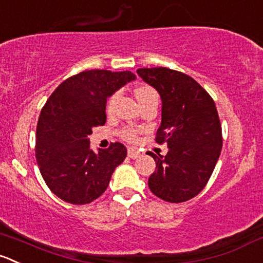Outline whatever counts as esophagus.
I'll list each match as a JSON object with an SVG mask.
<instances>
[{
	"instance_id": "obj_1",
	"label": "esophagus",
	"mask_w": 263,
	"mask_h": 263,
	"mask_svg": "<svg viewBox=\"0 0 263 263\" xmlns=\"http://www.w3.org/2000/svg\"><path fill=\"white\" fill-rule=\"evenodd\" d=\"M140 155H141V152H139L137 149H135V147H128V157L132 158V159H136V158H139Z\"/></svg>"
}]
</instances>
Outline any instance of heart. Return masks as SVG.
Returning <instances> with one entry per match:
<instances>
[{
  "label": "heart",
  "instance_id": "b5f03b06",
  "mask_svg": "<svg viewBox=\"0 0 263 263\" xmlns=\"http://www.w3.org/2000/svg\"><path fill=\"white\" fill-rule=\"evenodd\" d=\"M149 91H153V88L147 87V86H141V87H137L136 88L135 93H136V98L137 99H141L142 96H144L145 93L149 92ZM117 99H118V93H113V95H111L110 98H109L108 104H106V110H108L109 113H110V111H113L114 105H116ZM121 135H122V137H124V139H127V140H131V141H134V140L136 139V135H135L134 129L124 128V129H122Z\"/></svg>",
  "mask_w": 263,
  "mask_h": 263
}]
</instances>
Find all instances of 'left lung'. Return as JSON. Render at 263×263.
I'll use <instances>...</instances> for the list:
<instances>
[{
    "label": "left lung",
    "instance_id": "8db88e82",
    "mask_svg": "<svg viewBox=\"0 0 263 263\" xmlns=\"http://www.w3.org/2000/svg\"><path fill=\"white\" fill-rule=\"evenodd\" d=\"M137 74L159 93L162 122L155 141L168 146L164 157L147 152L157 164L149 189L165 202H186L207 185L222 149L215 101L195 80L177 70L141 68Z\"/></svg>",
    "mask_w": 263,
    "mask_h": 263
}]
</instances>
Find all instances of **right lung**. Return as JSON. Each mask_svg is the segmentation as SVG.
<instances>
[{"instance_id": "right-lung-1", "label": "right lung", "mask_w": 263, "mask_h": 263, "mask_svg": "<svg viewBox=\"0 0 263 263\" xmlns=\"http://www.w3.org/2000/svg\"><path fill=\"white\" fill-rule=\"evenodd\" d=\"M135 80L128 70H86L60 83L46 101L35 132V159L46 185L64 202L98 199L126 158L121 142L93 152L88 136L105 124L108 98Z\"/></svg>"}]
</instances>
